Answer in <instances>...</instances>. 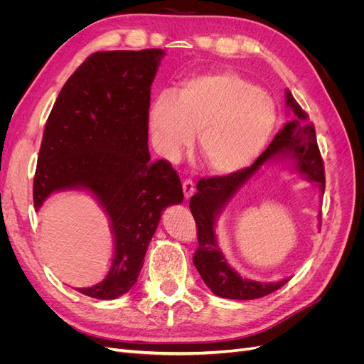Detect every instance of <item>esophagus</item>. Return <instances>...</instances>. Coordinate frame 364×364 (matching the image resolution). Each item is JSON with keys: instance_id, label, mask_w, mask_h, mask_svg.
I'll use <instances>...</instances> for the list:
<instances>
[{"instance_id": "1", "label": "esophagus", "mask_w": 364, "mask_h": 364, "mask_svg": "<svg viewBox=\"0 0 364 364\" xmlns=\"http://www.w3.org/2000/svg\"><path fill=\"white\" fill-rule=\"evenodd\" d=\"M182 188H183V194L186 199H190L194 193V182L191 179H185L182 183Z\"/></svg>"}]
</instances>
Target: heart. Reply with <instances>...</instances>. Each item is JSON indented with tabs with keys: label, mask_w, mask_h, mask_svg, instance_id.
I'll return each instance as SVG.
<instances>
[{
	"label": "heart",
	"mask_w": 364,
	"mask_h": 364,
	"mask_svg": "<svg viewBox=\"0 0 364 364\" xmlns=\"http://www.w3.org/2000/svg\"><path fill=\"white\" fill-rule=\"evenodd\" d=\"M153 144L174 159L199 132L197 147L206 167L217 174L246 168L270 139L277 106L261 87L232 71L185 80L174 97L159 94L149 107Z\"/></svg>",
	"instance_id": "obj_1"
}]
</instances>
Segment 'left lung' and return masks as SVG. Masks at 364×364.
<instances>
[{
  "instance_id": "left-lung-1",
  "label": "left lung",
  "mask_w": 364,
  "mask_h": 364,
  "mask_svg": "<svg viewBox=\"0 0 364 364\" xmlns=\"http://www.w3.org/2000/svg\"><path fill=\"white\" fill-rule=\"evenodd\" d=\"M285 97L291 118L278 132L269 147L261 153V156L250 167L240 171L200 179L196 185L197 193L190 199V209L196 220L197 240H199V247L194 252L193 262L213 293L226 299H258L277 291L290 281V278H285L279 282L262 284L243 279L228 266L223 253L220 252L214 234L215 218L241 186L259 170L264 162L282 155L294 162L297 171L306 174L313 182L321 183L322 194L325 191V168L317 147L314 124L308 119V114L294 100L290 91H287Z\"/></svg>"
}]
</instances>
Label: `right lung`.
Listing matches in <instances>:
<instances>
[{"mask_svg":"<svg viewBox=\"0 0 364 364\" xmlns=\"http://www.w3.org/2000/svg\"><path fill=\"white\" fill-rule=\"evenodd\" d=\"M164 51H97L63 85L43 129L35 209L53 193L90 191L111 220L114 255L102 282L77 291L111 301L134 287L161 214L183 200L165 159L150 162V86Z\"/></svg>","mask_w":364,"mask_h":364,"instance_id":"add662e5","label":"right lung"}]
</instances>
